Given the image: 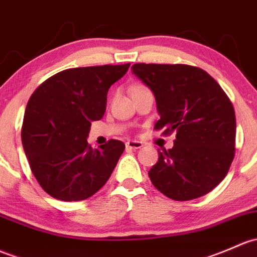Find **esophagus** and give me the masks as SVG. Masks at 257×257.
Instances as JSON below:
<instances>
[{"instance_id":"esophagus-1","label":"esophagus","mask_w":257,"mask_h":257,"mask_svg":"<svg viewBox=\"0 0 257 257\" xmlns=\"http://www.w3.org/2000/svg\"><path fill=\"white\" fill-rule=\"evenodd\" d=\"M125 147L126 149H140L143 147V143L142 142H137V140H129V142L125 143Z\"/></svg>"}]
</instances>
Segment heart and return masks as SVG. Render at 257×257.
I'll return each instance as SVG.
<instances>
[{"label": "heart", "instance_id": "b5f03b06", "mask_svg": "<svg viewBox=\"0 0 257 257\" xmlns=\"http://www.w3.org/2000/svg\"><path fill=\"white\" fill-rule=\"evenodd\" d=\"M140 88H144V86H140V85L134 86V87L132 88V92H133V91H136V90H140Z\"/></svg>", "mask_w": 257, "mask_h": 257}]
</instances>
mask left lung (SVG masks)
<instances>
[{"label":"left lung","instance_id":"8db88e82","mask_svg":"<svg viewBox=\"0 0 257 257\" xmlns=\"http://www.w3.org/2000/svg\"><path fill=\"white\" fill-rule=\"evenodd\" d=\"M132 71L153 91L156 131L176 133L174 148L159 151L149 171L169 198L190 201L224 180L235 154L236 120L230 99L208 72L185 64H134Z\"/></svg>","mask_w":257,"mask_h":257}]
</instances>
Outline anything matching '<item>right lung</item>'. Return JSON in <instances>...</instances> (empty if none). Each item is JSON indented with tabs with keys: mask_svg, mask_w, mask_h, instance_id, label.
Wrapping results in <instances>:
<instances>
[{
	"mask_svg": "<svg viewBox=\"0 0 257 257\" xmlns=\"http://www.w3.org/2000/svg\"><path fill=\"white\" fill-rule=\"evenodd\" d=\"M131 64L75 67L58 72L27 103L22 144L38 183L60 201H82L101 190L125 145L110 139L98 149L87 143L93 120L103 117L107 92Z\"/></svg>",
	"mask_w": 257,
	"mask_h": 257,
	"instance_id": "obj_1",
	"label": "right lung"
}]
</instances>
